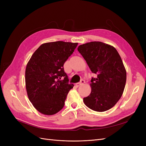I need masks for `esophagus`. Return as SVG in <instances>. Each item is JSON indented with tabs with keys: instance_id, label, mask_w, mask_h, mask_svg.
I'll return each instance as SVG.
<instances>
[{
	"instance_id": "esophagus-1",
	"label": "esophagus",
	"mask_w": 146,
	"mask_h": 146,
	"mask_svg": "<svg viewBox=\"0 0 146 146\" xmlns=\"http://www.w3.org/2000/svg\"><path fill=\"white\" fill-rule=\"evenodd\" d=\"M84 83H85V80H82L80 81V82L76 83V86L77 87H78L79 86H80V85H83Z\"/></svg>"
}]
</instances>
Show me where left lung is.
I'll list each match as a JSON object with an SVG mask.
<instances>
[{"mask_svg":"<svg viewBox=\"0 0 146 146\" xmlns=\"http://www.w3.org/2000/svg\"><path fill=\"white\" fill-rule=\"evenodd\" d=\"M92 73L97 74L90 83L91 92L83 102L90 109L103 112L113 107L124 90L127 72L119 53L113 46L99 41L79 46Z\"/></svg>","mask_w":146,"mask_h":146,"instance_id":"1","label":"left lung"}]
</instances>
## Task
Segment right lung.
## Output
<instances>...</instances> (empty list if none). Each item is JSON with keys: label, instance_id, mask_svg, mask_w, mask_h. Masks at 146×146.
<instances>
[{"label": "right lung", "instance_id": "right-lung-1", "mask_svg": "<svg viewBox=\"0 0 146 146\" xmlns=\"http://www.w3.org/2000/svg\"><path fill=\"white\" fill-rule=\"evenodd\" d=\"M77 45L64 41L47 42L31 56L25 69V87L30 101L39 113L53 115L63 108L74 86L68 83L63 65Z\"/></svg>", "mask_w": 146, "mask_h": 146}]
</instances>
